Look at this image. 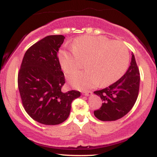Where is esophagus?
<instances>
[{"label": "esophagus", "instance_id": "esophagus-1", "mask_svg": "<svg viewBox=\"0 0 157 157\" xmlns=\"http://www.w3.org/2000/svg\"><path fill=\"white\" fill-rule=\"evenodd\" d=\"M82 94L86 95V96H89V95L92 94V92L89 91H82Z\"/></svg>", "mask_w": 157, "mask_h": 157}]
</instances>
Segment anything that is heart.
I'll use <instances>...</instances> for the list:
<instances>
[{
	"label": "heart",
	"mask_w": 157,
	"mask_h": 157,
	"mask_svg": "<svg viewBox=\"0 0 157 157\" xmlns=\"http://www.w3.org/2000/svg\"><path fill=\"white\" fill-rule=\"evenodd\" d=\"M84 71L68 76L71 86L88 89L99 82L105 86L116 82L125 72L129 53L125 44L104 36L85 35L75 40L71 49L61 50L59 60L63 70L69 74L80 67V60H86Z\"/></svg>",
	"instance_id": "obj_1"
}]
</instances>
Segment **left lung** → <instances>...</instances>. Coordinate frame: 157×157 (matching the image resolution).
<instances>
[{"mask_svg":"<svg viewBox=\"0 0 157 157\" xmlns=\"http://www.w3.org/2000/svg\"><path fill=\"white\" fill-rule=\"evenodd\" d=\"M128 69L120 80L109 87L94 91L103 102L94 114L102 121H115L127 114L136 101L140 90V70L134 54Z\"/></svg>","mask_w":157,"mask_h":157,"instance_id":"obj_1","label":"left lung"}]
</instances>
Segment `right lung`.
<instances>
[{
	"instance_id": "add662e5",
	"label": "right lung",
	"mask_w": 157,
	"mask_h": 157,
	"mask_svg": "<svg viewBox=\"0 0 157 157\" xmlns=\"http://www.w3.org/2000/svg\"><path fill=\"white\" fill-rule=\"evenodd\" d=\"M63 35H48L27 49L17 75L21 102L25 111L44 125L62 123L69 116L71 104L80 96L71 90L61 91L64 74L59 61V48Z\"/></svg>"
}]
</instances>
